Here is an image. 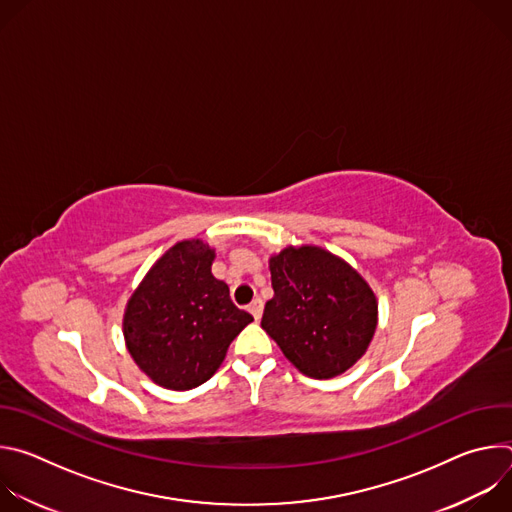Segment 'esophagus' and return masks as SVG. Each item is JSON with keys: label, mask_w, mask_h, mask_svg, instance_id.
I'll list each match as a JSON object with an SVG mask.
<instances>
[{"label": "esophagus", "mask_w": 512, "mask_h": 512, "mask_svg": "<svg viewBox=\"0 0 512 512\" xmlns=\"http://www.w3.org/2000/svg\"><path fill=\"white\" fill-rule=\"evenodd\" d=\"M249 312L253 314V318L259 322L261 320V314H263V302L259 298H255L251 304H249Z\"/></svg>", "instance_id": "obj_1"}]
</instances>
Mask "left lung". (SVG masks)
Wrapping results in <instances>:
<instances>
[{
  "mask_svg": "<svg viewBox=\"0 0 512 512\" xmlns=\"http://www.w3.org/2000/svg\"><path fill=\"white\" fill-rule=\"evenodd\" d=\"M273 298L261 328L312 379H334L367 352L379 322L375 291L350 263L316 245L269 257Z\"/></svg>",
  "mask_w": 512,
  "mask_h": 512,
  "instance_id": "8db88e82",
  "label": "left lung"
}]
</instances>
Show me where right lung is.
<instances>
[{
	"mask_svg": "<svg viewBox=\"0 0 512 512\" xmlns=\"http://www.w3.org/2000/svg\"><path fill=\"white\" fill-rule=\"evenodd\" d=\"M214 249L202 239L170 247L145 273L123 314V338L156 385L188 391L221 367L229 344L253 322L210 271Z\"/></svg>",
	"mask_w": 512,
	"mask_h": 512,
	"instance_id": "add662e5",
	"label": "right lung"
}]
</instances>
